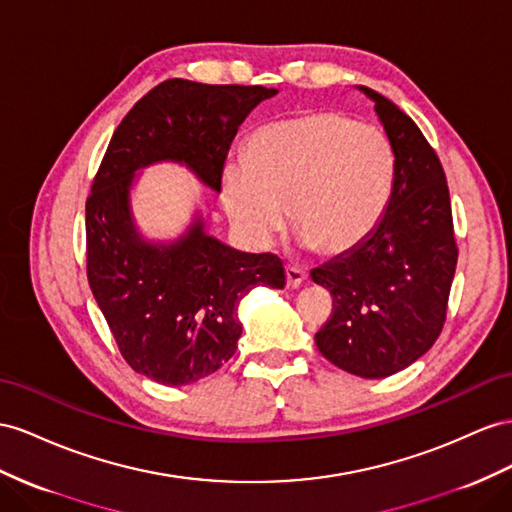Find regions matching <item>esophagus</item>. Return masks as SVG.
Wrapping results in <instances>:
<instances>
[{
	"label": "esophagus",
	"instance_id": "1",
	"mask_svg": "<svg viewBox=\"0 0 512 512\" xmlns=\"http://www.w3.org/2000/svg\"><path fill=\"white\" fill-rule=\"evenodd\" d=\"M285 277H287V285H290V287H300V285H303V281L307 279V272L300 270V268H294V266H287L285 268Z\"/></svg>",
	"mask_w": 512,
	"mask_h": 512
}]
</instances>
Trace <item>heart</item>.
Returning <instances> with one entry per match:
<instances>
[{
	"instance_id": "obj_1",
	"label": "heart",
	"mask_w": 512,
	"mask_h": 512,
	"mask_svg": "<svg viewBox=\"0 0 512 512\" xmlns=\"http://www.w3.org/2000/svg\"><path fill=\"white\" fill-rule=\"evenodd\" d=\"M396 155L383 129L339 112H313L261 127L246 160L222 166L220 199L253 246L268 244L287 220L305 248L355 251L385 216Z\"/></svg>"
}]
</instances>
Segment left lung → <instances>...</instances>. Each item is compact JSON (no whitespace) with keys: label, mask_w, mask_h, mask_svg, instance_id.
<instances>
[{"label":"left lung","mask_w":512,"mask_h":512,"mask_svg":"<svg viewBox=\"0 0 512 512\" xmlns=\"http://www.w3.org/2000/svg\"><path fill=\"white\" fill-rule=\"evenodd\" d=\"M396 155L387 212L355 251L311 270L333 296L316 346L339 370L385 378L430 350L445 322L456 270L450 192L437 153L396 103L359 86Z\"/></svg>","instance_id":"1"}]
</instances>
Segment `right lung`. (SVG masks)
Segmentation results:
<instances>
[{
	"instance_id": "1",
	"label": "right lung",
	"mask_w": 512,
	"mask_h": 512,
	"mask_svg": "<svg viewBox=\"0 0 512 512\" xmlns=\"http://www.w3.org/2000/svg\"><path fill=\"white\" fill-rule=\"evenodd\" d=\"M277 93L166 80L127 112L103 155L86 201L88 283L123 359L155 383L190 385L227 363L242 335L240 300L257 285L281 290L285 270L277 255L222 244L201 212L177 240H147L131 207L136 175L173 162L220 192L238 127Z\"/></svg>"
}]
</instances>
